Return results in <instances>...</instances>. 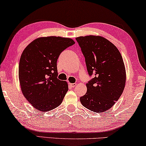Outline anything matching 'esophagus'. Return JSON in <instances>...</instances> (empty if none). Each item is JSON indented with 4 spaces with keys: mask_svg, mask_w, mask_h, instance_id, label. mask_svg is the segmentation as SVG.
Listing matches in <instances>:
<instances>
[{
    "mask_svg": "<svg viewBox=\"0 0 146 146\" xmlns=\"http://www.w3.org/2000/svg\"><path fill=\"white\" fill-rule=\"evenodd\" d=\"M69 86H71L72 87H74L76 86V84H69Z\"/></svg>",
    "mask_w": 146,
    "mask_h": 146,
    "instance_id": "34e87169",
    "label": "esophagus"
}]
</instances>
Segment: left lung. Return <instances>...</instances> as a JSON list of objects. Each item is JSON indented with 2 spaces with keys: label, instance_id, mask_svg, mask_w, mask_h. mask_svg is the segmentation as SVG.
Returning a JSON list of instances; mask_svg holds the SVG:
<instances>
[{
  "label": "left lung",
  "instance_id": "8db88e82",
  "mask_svg": "<svg viewBox=\"0 0 146 146\" xmlns=\"http://www.w3.org/2000/svg\"><path fill=\"white\" fill-rule=\"evenodd\" d=\"M76 40L89 75L93 76L80 102L91 111L104 112L113 106L124 90L126 73L122 56L115 45L103 37L86 36Z\"/></svg>",
  "mask_w": 146,
  "mask_h": 146
}]
</instances>
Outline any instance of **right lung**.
<instances>
[{"label": "right lung", "mask_w": 146, "mask_h": 146, "mask_svg": "<svg viewBox=\"0 0 146 146\" xmlns=\"http://www.w3.org/2000/svg\"><path fill=\"white\" fill-rule=\"evenodd\" d=\"M73 40L59 36L42 37L29 44L22 53L19 64L21 91L29 102L42 111L61 104L68 90V84L57 78V62Z\"/></svg>", "instance_id": "1"}]
</instances>
